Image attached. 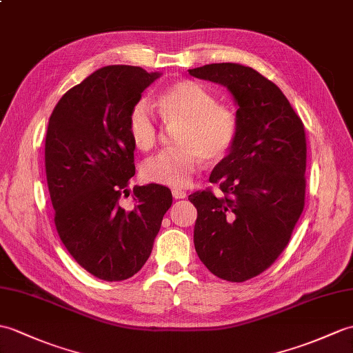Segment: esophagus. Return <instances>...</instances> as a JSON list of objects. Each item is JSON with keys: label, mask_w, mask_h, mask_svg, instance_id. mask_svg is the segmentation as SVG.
Listing matches in <instances>:
<instances>
[{"label": "esophagus", "mask_w": 353, "mask_h": 353, "mask_svg": "<svg viewBox=\"0 0 353 353\" xmlns=\"http://www.w3.org/2000/svg\"><path fill=\"white\" fill-rule=\"evenodd\" d=\"M171 194H173V196L176 200H180V199H186V191H183V190H179V188H174L173 191H171Z\"/></svg>", "instance_id": "obj_1"}]
</instances>
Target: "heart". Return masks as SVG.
Listing matches in <instances>:
<instances>
[{
  "mask_svg": "<svg viewBox=\"0 0 353 353\" xmlns=\"http://www.w3.org/2000/svg\"><path fill=\"white\" fill-rule=\"evenodd\" d=\"M158 108L173 134L176 147L162 152L143 165L145 180L168 186H186L201 161L216 163L224 159L236 141V114L195 81H179L158 97ZM129 134L139 150L157 144L158 125L147 102H138L129 114Z\"/></svg>",
  "mask_w": 353,
  "mask_h": 353,
  "instance_id": "1",
  "label": "heart"
}]
</instances>
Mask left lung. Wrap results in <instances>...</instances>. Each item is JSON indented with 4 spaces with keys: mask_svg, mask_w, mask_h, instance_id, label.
Wrapping results in <instances>:
<instances>
[{
    "mask_svg": "<svg viewBox=\"0 0 353 353\" xmlns=\"http://www.w3.org/2000/svg\"><path fill=\"white\" fill-rule=\"evenodd\" d=\"M191 77L224 85L239 130L210 174L223 196L199 191L194 245L212 274L232 283L257 276L288 247L304 210L307 143L302 120L272 81L247 65L214 63Z\"/></svg>",
    "mask_w": 353,
    "mask_h": 353,
    "instance_id": "left-lung-1",
    "label": "left lung"
}]
</instances>
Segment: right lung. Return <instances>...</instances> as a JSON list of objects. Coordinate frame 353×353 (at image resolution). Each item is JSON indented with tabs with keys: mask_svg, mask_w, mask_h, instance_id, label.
I'll use <instances>...</instances> for the list:
<instances>
[{
	"mask_svg": "<svg viewBox=\"0 0 353 353\" xmlns=\"http://www.w3.org/2000/svg\"><path fill=\"white\" fill-rule=\"evenodd\" d=\"M159 77L105 65L70 88L49 117L45 167L57 232L70 256L103 281L128 280L144 266L173 203L167 186L149 183L134 186L132 209L120 206L135 174L129 114Z\"/></svg>",
	"mask_w": 353,
	"mask_h": 353,
	"instance_id": "right-lung-1",
	"label": "right lung"
}]
</instances>
